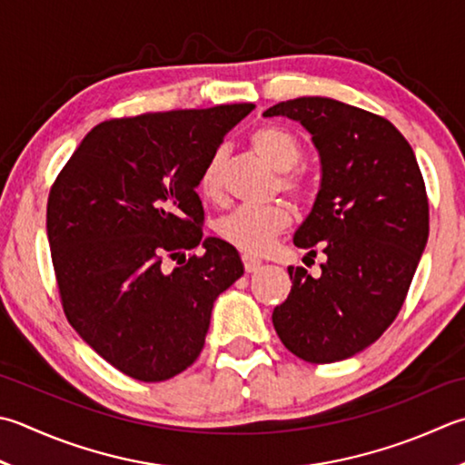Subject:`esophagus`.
I'll return each mask as SVG.
<instances>
[{
  "label": "esophagus",
  "mask_w": 465,
  "mask_h": 465,
  "mask_svg": "<svg viewBox=\"0 0 465 465\" xmlns=\"http://www.w3.org/2000/svg\"><path fill=\"white\" fill-rule=\"evenodd\" d=\"M242 262H243V268L248 274H253V272H258L262 268V260L258 258H252V256H242Z\"/></svg>",
  "instance_id": "obj_1"
}]
</instances>
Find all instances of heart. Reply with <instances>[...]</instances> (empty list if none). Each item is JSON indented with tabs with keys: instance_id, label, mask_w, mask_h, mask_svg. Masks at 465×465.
<instances>
[{
	"instance_id": "1",
	"label": "heart",
	"mask_w": 465,
	"mask_h": 465,
	"mask_svg": "<svg viewBox=\"0 0 465 465\" xmlns=\"http://www.w3.org/2000/svg\"><path fill=\"white\" fill-rule=\"evenodd\" d=\"M250 144L260 154V159L266 161L272 169L284 173L280 179V187L286 193L294 197L306 195V183L302 177L290 173L302 159V144L292 133L274 124H263L250 134ZM225 159V149L213 151L205 163L202 175H199V193L209 202H217L222 197ZM288 223L290 212L282 203L268 207H240L215 222V233L217 238L233 245L240 252L262 253L276 235L286 230Z\"/></svg>"
}]
</instances>
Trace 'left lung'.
<instances>
[{
	"instance_id": "8db88e82",
	"label": "left lung",
	"mask_w": 465,
	"mask_h": 465,
	"mask_svg": "<svg viewBox=\"0 0 465 465\" xmlns=\"http://www.w3.org/2000/svg\"><path fill=\"white\" fill-rule=\"evenodd\" d=\"M312 134L321 189L294 245L326 262L312 278L288 268L292 290L272 322L284 347L324 365L365 351L395 321L430 235L415 153L387 118L322 96L270 106Z\"/></svg>"
}]
</instances>
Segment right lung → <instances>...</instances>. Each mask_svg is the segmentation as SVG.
Listing matches in <instances>:
<instances>
[{
  "mask_svg": "<svg viewBox=\"0 0 465 465\" xmlns=\"http://www.w3.org/2000/svg\"><path fill=\"white\" fill-rule=\"evenodd\" d=\"M252 111L222 104L100 123L50 191L45 227L64 312L124 375L159 383L193 365L215 298L243 274L233 245L203 238L195 189ZM197 244L202 257L164 266Z\"/></svg>",
  "mask_w": 465,
  "mask_h": 465,
  "instance_id": "add662e5",
  "label": "right lung"
}]
</instances>
